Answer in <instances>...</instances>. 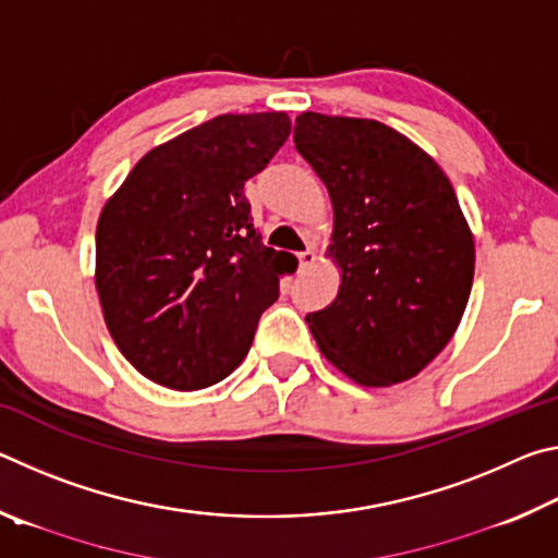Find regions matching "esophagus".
<instances>
[{
  "label": "esophagus",
  "instance_id": "esophagus-1",
  "mask_svg": "<svg viewBox=\"0 0 558 558\" xmlns=\"http://www.w3.org/2000/svg\"><path fill=\"white\" fill-rule=\"evenodd\" d=\"M298 260H300V270H310V268L315 266L317 256H315V251H313V248H307V251L298 253Z\"/></svg>",
  "mask_w": 558,
  "mask_h": 558
}]
</instances>
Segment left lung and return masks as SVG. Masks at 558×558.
Listing matches in <instances>:
<instances>
[{
  "instance_id": "obj_1",
  "label": "left lung",
  "mask_w": 558,
  "mask_h": 558,
  "mask_svg": "<svg viewBox=\"0 0 558 558\" xmlns=\"http://www.w3.org/2000/svg\"><path fill=\"white\" fill-rule=\"evenodd\" d=\"M292 137L335 209L342 286L307 315L319 352L362 386L411 379L456 335L475 272L452 184L384 122L302 112Z\"/></svg>"
}]
</instances>
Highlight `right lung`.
I'll return each mask as SVG.
<instances>
[{
  "instance_id": "right-lung-1",
  "label": "right lung",
  "mask_w": 558,
  "mask_h": 558,
  "mask_svg": "<svg viewBox=\"0 0 558 558\" xmlns=\"http://www.w3.org/2000/svg\"><path fill=\"white\" fill-rule=\"evenodd\" d=\"M288 135L286 112L202 122L149 149L102 206V317L122 356L149 381L206 389L248 354L290 263L263 245L243 186Z\"/></svg>"
}]
</instances>
